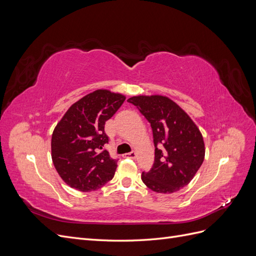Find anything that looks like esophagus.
<instances>
[{
  "mask_svg": "<svg viewBox=\"0 0 256 256\" xmlns=\"http://www.w3.org/2000/svg\"><path fill=\"white\" fill-rule=\"evenodd\" d=\"M124 157L125 158H131V159H134L136 157V152H127L124 154Z\"/></svg>",
  "mask_w": 256,
  "mask_h": 256,
  "instance_id": "obj_1",
  "label": "esophagus"
}]
</instances>
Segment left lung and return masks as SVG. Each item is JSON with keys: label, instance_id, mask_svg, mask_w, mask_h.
<instances>
[{"label": "left lung", "instance_id": "1", "mask_svg": "<svg viewBox=\"0 0 256 256\" xmlns=\"http://www.w3.org/2000/svg\"><path fill=\"white\" fill-rule=\"evenodd\" d=\"M150 124L154 161L143 182L154 192L173 193L187 186L202 166L205 145L198 128L180 106L164 96L127 100Z\"/></svg>", "mask_w": 256, "mask_h": 256}]
</instances>
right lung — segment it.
Masks as SVG:
<instances>
[{
    "mask_svg": "<svg viewBox=\"0 0 256 256\" xmlns=\"http://www.w3.org/2000/svg\"><path fill=\"white\" fill-rule=\"evenodd\" d=\"M125 96L97 90L74 104L54 128L51 156L58 175L72 188L97 190L111 180L118 160L104 145V125L125 102Z\"/></svg>",
    "mask_w": 256,
    "mask_h": 256,
    "instance_id": "obj_1",
    "label": "right lung"
}]
</instances>
